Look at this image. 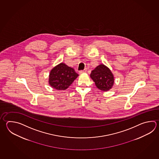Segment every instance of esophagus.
Wrapping results in <instances>:
<instances>
[{
  "label": "esophagus",
  "instance_id": "obj_1",
  "mask_svg": "<svg viewBox=\"0 0 159 159\" xmlns=\"http://www.w3.org/2000/svg\"><path fill=\"white\" fill-rule=\"evenodd\" d=\"M86 71H87V69H86V68H85L84 70H81V71H79V74H83V73H84V72H86Z\"/></svg>",
  "mask_w": 159,
  "mask_h": 159
}]
</instances>
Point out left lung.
I'll return each instance as SVG.
<instances>
[{"instance_id": "left-lung-1", "label": "left lung", "mask_w": 159, "mask_h": 159, "mask_svg": "<svg viewBox=\"0 0 159 159\" xmlns=\"http://www.w3.org/2000/svg\"><path fill=\"white\" fill-rule=\"evenodd\" d=\"M90 76L96 86L101 91H109L113 86V74L110 69L104 65L97 66L92 71Z\"/></svg>"}]
</instances>
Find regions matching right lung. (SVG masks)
I'll use <instances>...</instances> for the list:
<instances>
[{"label":"right lung","instance_id":"right-lung-1","mask_svg":"<svg viewBox=\"0 0 159 159\" xmlns=\"http://www.w3.org/2000/svg\"><path fill=\"white\" fill-rule=\"evenodd\" d=\"M78 76L74 68L61 63L52 68L50 72L49 84L57 90H66Z\"/></svg>","mask_w":159,"mask_h":159}]
</instances>
